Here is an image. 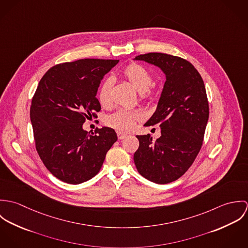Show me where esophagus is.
Segmentation results:
<instances>
[{"instance_id": "34e87169", "label": "esophagus", "mask_w": 248, "mask_h": 248, "mask_svg": "<svg viewBox=\"0 0 248 248\" xmlns=\"http://www.w3.org/2000/svg\"><path fill=\"white\" fill-rule=\"evenodd\" d=\"M117 138H118V140H124L125 138H127V135L124 133H121V132H117Z\"/></svg>"}]
</instances>
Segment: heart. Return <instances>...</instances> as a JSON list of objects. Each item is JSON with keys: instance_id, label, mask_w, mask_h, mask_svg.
I'll return each instance as SVG.
<instances>
[{"instance_id": "obj_1", "label": "heart", "mask_w": 248, "mask_h": 248, "mask_svg": "<svg viewBox=\"0 0 248 248\" xmlns=\"http://www.w3.org/2000/svg\"><path fill=\"white\" fill-rule=\"evenodd\" d=\"M122 74L139 93H142V99L152 98L147 93L154 83L151 71L138 63H131L123 70ZM112 86L113 81L110 77L102 82L98 91V101L101 106L107 108L110 105ZM142 118L143 113L140 110L120 108L107 116L106 124L119 132H130L138 122L141 121Z\"/></svg>"}]
</instances>
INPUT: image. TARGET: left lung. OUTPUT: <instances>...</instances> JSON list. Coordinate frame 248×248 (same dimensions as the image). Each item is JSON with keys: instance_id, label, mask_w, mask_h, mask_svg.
Listing matches in <instances>:
<instances>
[{"instance_id": "obj_1", "label": "left lung", "mask_w": 248, "mask_h": 248, "mask_svg": "<svg viewBox=\"0 0 248 248\" xmlns=\"http://www.w3.org/2000/svg\"><path fill=\"white\" fill-rule=\"evenodd\" d=\"M141 60L161 69L166 81L152 117L145 127L159 126L161 137L137 136L140 147L134 155L142 177L158 184L177 180L196 159L204 138L209 105L203 80L187 60L158 52L140 54Z\"/></svg>"}]
</instances>
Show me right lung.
Returning a JSON list of instances; mask_svg holds the SVG:
<instances>
[{
    "label": "right lung",
    "mask_w": 248,
    "mask_h": 248,
    "mask_svg": "<svg viewBox=\"0 0 248 248\" xmlns=\"http://www.w3.org/2000/svg\"><path fill=\"white\" fill-rule=\"evenodd\" d=\"M118 62L80 59L58 64L38 84L31 107L36 150L46 169L64 182L79 184L97 175L117 140L111 128L89 134L83 124L97 118L98 87Z\"/></svg>",
    "instance_id": "obj_1"
}]
</instances>
